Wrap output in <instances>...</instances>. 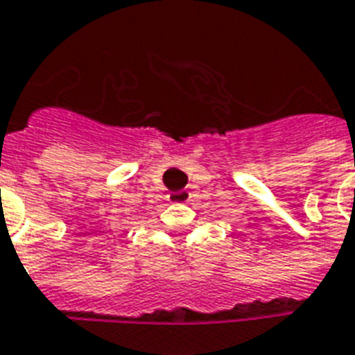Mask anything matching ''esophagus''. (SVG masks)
I'll use <instances>...</instances> for the list:
<instances>
[{
	"mask_svg": "<svg viewBox=\"0 0 355 355\" xmlns=\"http://www.w3.org/2000/svg\"><path fill=\"white\" fill-rule=\"evenodd\" d=\"M169 201H171V203H190V201H191V191L190 190L171 191Z\"/></svg>",
	"mask_w": 355,
	"mask_h": 355,
	"instance_id": "34e87169",
	"label": "esophagus"
}]
</instances>
